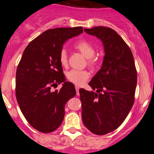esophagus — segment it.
I'll return each mask as SVG.
<instances>
[{"label": "esophagus", "instance_id": "esophagus-1", "mask_svg": "<svg viewBox=\"0 0 154 154\" xmlns=\"http://www.w3.org/2000/svg\"><path fill=\"white\" fill-rule=\"evenodd\" d=\"M75 88H76V91H77V95H79V87H78V86H76Z\"/></svg>", "mask_w": 154, "mask_h": 154}]
</instances>
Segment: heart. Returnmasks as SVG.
Wrapping results in <instances>:
<instances>
[{"label": "heart", "instance_id": "b5f03b06", "mask_svg": "<svg viewBox=\"0 0 154 154\" xmlns=\"http://www.w3.org/2000/svg\"><path fill=\"white\" fill-rule=\"evenodd\" d=\"M75 48L77 49L86 59H88V63L91 66H94L97 63V59L94 56L95 50L94 47L87 41H79L75 45ZM59 61L62 66L67 65V54L65 50H62L59 54ZM90 77V74L88 71L82 70H71L67 73V78L70 82L76 85H82L87 81Z\"/></svg>", "mask_w": 154, "mask_h": 154}]
</instances>
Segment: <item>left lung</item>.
Wrapping results in <instances>:
<instances>
[{"label":"left lung","instance_id":"obj_1","mask_svg":"<svg viewBox=\"0 0 154 154\" xmlns=\"http://www.w3.org/2000/svg\"><path fill=\"white\" fill-rule=\"evenodd\" d=\"M84 30L102 42L105 55L89 82L93 91L79 89L82 122L93 133L103 135L119 128L132 109L137 72L131 50L116 31L102 26Z\"/></svg>","mask_w":154,"mask_h":154}]
</instances>
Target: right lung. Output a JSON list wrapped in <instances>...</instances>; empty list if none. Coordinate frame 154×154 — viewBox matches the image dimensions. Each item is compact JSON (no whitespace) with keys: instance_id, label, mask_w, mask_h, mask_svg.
<instances>
[{"instance_id":"obj_1","label":"right lung","mask_w":154,"mask_h":154,"mask_svg":"<svg viewBox=\"0 0 154 154\" xmlns=\"http://www.w3.org/2000/svg\"><path fill=\"white\" fill-rule=\"evenodd\" d=\"M82 32V26L48 29L24 51L16 73V97L26 121L38 131L49 133L59 128L65 104L76 95L73 83L66 81L59 54L65 42ZM61 83L59 91H52Z\"/></svg>"}]
</instances>
